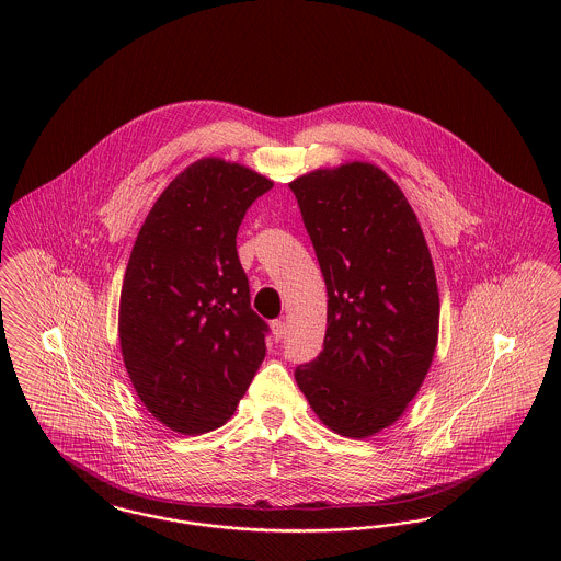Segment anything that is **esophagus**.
Here are the masks:
<instances>
[{"instance_id": "obj_1", "label": "esophagus", "mask_w": 561, "mask_h": 561, "mask_svg": "<svg viewBox=\"0 0 561 561\" xmlns=\"http://www.w3.org/2000/svg\"><path fill=\"white\" fill-rule=\"evenodd\" d=\"M271 332L275 341H282L286 336V323L282 320L271 321Z\"/></svg>"}]
</instances>
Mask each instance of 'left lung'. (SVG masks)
Segmentation results:
<instances>
[{"instance_id": "1", "label": "left lung", "mask_w": 561, "mask_h": 561, "mask_svg": "<svg viewBox=\"0 0 561 561\" xmlns=\"http://www.w3.org/2000/svg\"><path fill=\"white\" fill-rule=\"evenodd\" d=\"M328 290L320 355L294 378L325 427L364 439L419 393L439 328L419 218L380 168L351 161L290 183Z\"/></svg>"}]
</instances>
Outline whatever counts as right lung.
Here are the masks:
<instances>
[{"mask_svg": "<svg viewBox=\"0 0 561 561\" xmlns=\"http://www.w3.org/2000/svg\"><path fill=\"white\" fill-rule=\"evenodd\" d=\"M273 181L204 158L147 214L119 296V345L136 396L165 427L225 425L265 359L268 325L250 307L236 238Z\"/></svg>", "mask_w": 561, "mask_h": 561, "instance_id": "1", "label": "right lung"}]
</instances>
